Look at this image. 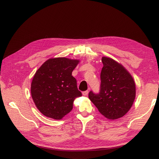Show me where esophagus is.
Returning <instances> with one entry per match:
<instances>
[{
    "instance_id": "1",
    "label": "esophagus",
    "mask_w": 159,
    "mask_h": 159,
    "mask_svg": "<svg viewBox=\"0 0 159 159\" xmlns=\"http://www.w3.org/2000/svg\"><path fill=\"white\" fill-rule=\"evenodd\" d=\"M88 90H86V91H84L83 92H82V94H83V96H87L88 95Z\"/></svg>"
}]
</instances>
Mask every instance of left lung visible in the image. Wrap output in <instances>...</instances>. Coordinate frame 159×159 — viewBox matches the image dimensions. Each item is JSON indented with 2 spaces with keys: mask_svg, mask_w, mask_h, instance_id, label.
Listing matches in <instances>:
<instances>
[{
  "mask_svg": "<svg viewBox=\"0 0 159 159\" xmlns=\"http://www.w3.org/2000/svg\"><path fill=\"white\" fill-rule=\"evenodd\" d=\"M100 92H89L88 97L98 111L109 119L123 117L135 97V85L130 73L117 61L103 57Z\"/></svg>",
  "mask_w": 159,
  "mask_h": 159,
  "instance_id": "8db88e82",
  "label": "left lung"
}]
</instances>
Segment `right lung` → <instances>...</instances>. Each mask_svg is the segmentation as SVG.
<instances>
[{
	"instance_id": "add662e5",
	"label": "right lung",
	"mask_w": 159,
	"mask_h": 159,
	"mask_svg": "<svg viewBox=\"0 0 159 159\" xmlns=\"http://www.w3.org/2000/svg\"><path fill=\"white\" fill-rule=\"evenodd\" d=\"M79 62L65 57L50 59L35 73L31 94L38 109L46 117L61 119L72 110L74 100L82 96L72 76Z\"/></svg>"
}]
</instances>
